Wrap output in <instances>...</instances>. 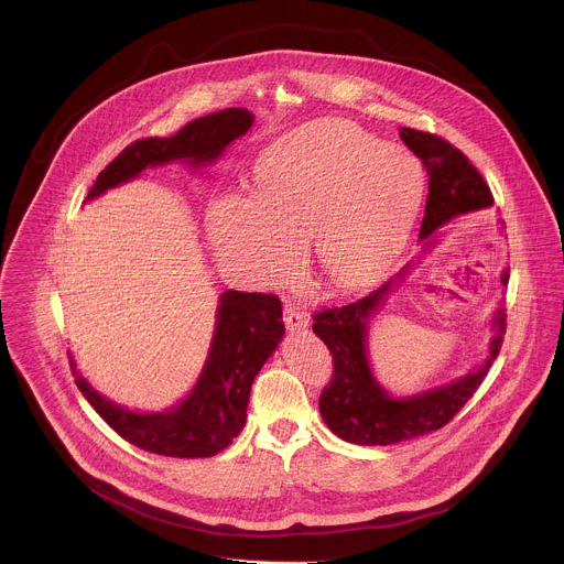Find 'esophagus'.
<instances>
[{
    "instance_id": "obj_1",
    "label": "esophagus",
    "mask_w": 564,
    "mask_h": 564,
    "mask_svg": "<svg viewBox=\"0 0 564 564\" xmlns=\"http://www.w3.org/2000/svg\"><path fill=\"white\" fill-rule=\"evenodd\" d=\"M284 323L291 332H297L308 325V317H306V313L300 311V306H295L293 302H286L284 304Z\"/></svg>"
}]
</instances>
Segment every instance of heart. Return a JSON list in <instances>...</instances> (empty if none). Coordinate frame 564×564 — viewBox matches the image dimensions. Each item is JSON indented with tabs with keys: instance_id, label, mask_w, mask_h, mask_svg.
<instances>
[{
	"instance_id": "1",
	"label": "heart",
	"mask_w": 564,
	"mask_h": 564,
	"mask_svg": "<svg viewBox=\"0 0 564 564\" xmlns=\"http://www.w3.org/2000/svg\"><path fill=\"white\" fill-rule=\"evenodd\" d=\"M423 197V169L400 145L347 119L306 123L256 162V199H215L208 232L226 267L253 284L289 278L313 242L325 278L351 284L403 241Z\"/></svg>"
}]
</instances>
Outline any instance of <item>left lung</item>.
I'll list each match as a JSON object with an SVG mask.
<instances>
[{
	"instance_id": "left-lung-1",
	"label": "left lung",
	"mask_w": 564,
	"mask_h": 564,
	"mask_svg": "<svg viewBox=\"0 0 564 564\" xmlns=\"http://www.w3.org/2000/svg\"><path fill=\"white\" fill-rule=\"evenodd\" d=\"M400 137L408 150L421 159L430 175V193L419 232L421 241L434 242L432 235L441 226L492 206V193L480 171L449 141L412 128H402ZM405 273L408 267L367 297L345 306L323 308L313 317V332L327 345L334 362L332 380L319 398V410L327 427L347 443L393 445L441 430L474 398L490 362L499 354L501 334L506 332L501 311H497L492 319L495 336L482 367L456 382L412 398L389 395L369 367V323L373 322L393 284L403 280ZM501 284H508V269L501 273Z\"/></svg>"
}]
</instances>
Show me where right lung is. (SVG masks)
<instances>
[{
    "instance_id": "obj_1",
    "label": "right lung",
    "mask_w": 564,
    "mask_h": 564,
    "mask_svg": "<svg viewBox=\"0 0 564 564\" xmlns=\"http://www.w3.org/2000/svg\"><path fill=\"white\" fill-rule=\"evenodd\" d=\"M251 121L249 110L226 108L186 123L169 139L134 141L97 175L86 199L137 177L148 166L217 161L251 128ZM282 336L278 295L226 291L219 297L210 351L195 389L164 412H134L106 400L82 378L74 358L69 360L82 395L121 438L161 456L210 458L239 436L247 421L251 382Z\"/></svg>"
}]
</instances>
